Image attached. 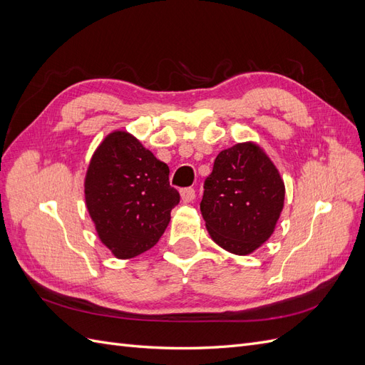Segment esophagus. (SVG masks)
Wrapping results in <instances>:
<instances>
[{
	"instance_id": "esophagus-1",
	"label": "esophagus",
	"mask_w": 365,
	"mask_h": 365,
	"mask_svg": "<svg viewBox=\"0 0 365 365\" xmlns=\"http://www.w3.org/2000/svg\"><path fill=\"white\" fill-rule=\"evenodd\" d=\"M196 197V192L192 187H185V189H181V200L182 202H192Z\"/></svg>"
}]
</instances>
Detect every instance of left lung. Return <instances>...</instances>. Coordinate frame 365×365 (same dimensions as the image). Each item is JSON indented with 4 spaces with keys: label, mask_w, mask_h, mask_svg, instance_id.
I'll use <instances>...</instances> for the list:
<instances>
[{
    "label": "left lung",
    "mask_w": 365,
    "mask_h": 365,
    "mask_svg": "<svg viewBox=\"0 0 365 365\" xmlns=\"http://www.w3.org/2000/svg\"><path fill=\"white\" fill-rule=\"evenodd\" d=\"M283 202L284 184L269 157L254 143H237L216 157L201 213L219 247L245 256L271 237Z\"/></svg>",
    "instance_id": "8db88e82"
}]
</instances>
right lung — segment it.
Masks as SVG:
<instances>
[{
  "label": "right lung",
  "instance_id": "right-lung-1",
  "mask_svg": "<svg viewBox=\"0 0 365 365\" xmlns=\"http://www.w3.org/2000/svg\"><path fill=\"white\" fill-rule=\"evenodd\" d=\"M85 201L101 240L115 257L130 259L160 240L180 193L170 187L168 164L135 137L115 130L91 158Z\"/></svg>",
  "mask_w": 365,
  "mask_h": 365
}]
</instances>
